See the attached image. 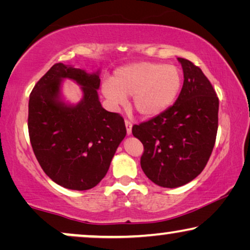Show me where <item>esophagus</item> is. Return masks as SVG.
Returning <instances> with one entry per match:
<instances>
[{"mask_svg":"<svg viewBox=\"0 0 250 250\" xmlns=\"http://www.w3.org/2000/svg\"><path fill=\"white\" fill-rule=\"evenodd\" d=\"M125 126H126V132L129 135L132 133V122L128 119H125Z\"/></svg>","mask_w":250,"mask_h":250,"instance_id":"esophagus-1","label":"esophagus"}]
</instances>
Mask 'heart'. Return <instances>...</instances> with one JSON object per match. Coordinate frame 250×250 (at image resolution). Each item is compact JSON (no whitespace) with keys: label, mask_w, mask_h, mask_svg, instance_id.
Returning a JSON list of instances; mask_svg holds the SVG:
<instances>
[{"label":"heart","mask_w":250,"mask_h":250,"mask_svg":"<svg viewBox=\"0 0 250 250\" xmlns=\"http://www.w3.org/2000/svg\"><path fill=\"white\" fill-rule=\"evenodd\" d=\"M182 86V73L174 64L138 62L118 68L112 81L102 84V93L112 105L133 97L135 110L145 117L162 114L174 104Z\"/></svg>","instance_id":"b5f03b06"}]
</instances>
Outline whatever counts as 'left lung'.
Wrapping results in <instances>:
<instances>
[{
  "label": "left lung",
  "mask_w": 250,
  "mask_h": 250,
  "mask_svg": "<svg viewBox=\"0 0 250 250\" xmlns=\"http://www.w3.org/2000/svg\"><path fill=\"white\" fill-rule=\"evenodd\" d=\"M177 60L184 75L179 98L162 114L132 127L143 145V172L157 186L170 189L203 172L218 127V98L213 85L191 61Z\"/></svg>",
  "instance_id": "1"
}]
</instances>
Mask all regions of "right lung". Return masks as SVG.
Here are the masks:
<instances>
[{"label": "right lung", "instance_id": "right-lung-1", "mask_svg": "<svg viewBox=\"0 0 250 250\" xmlns=\"http://www.w3.org/2000/svg\"><path fill=\"white\" fill-rule=\"evenodd\" d=\"M63 78L80 83L83 99L76 106L60 100ZM99 73L87 74L56 63L29 95L28 133L44 173L70 190L94 188L107 174L119 143L126 135L124 118L107 111L99 101Z\"/></svg>", "mask_w": 250, "mask_h": 250}]
</instances>
